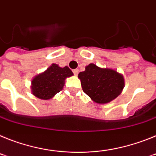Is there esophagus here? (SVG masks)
Masks as SVG:
<instances>
[{"mask_svg":"<svg viewBox=\"0 0 156 156\" xmlns=\"http://www.w3.org/2000/svg\"><path fill=\"white\" fill-rule=\"evenodd\" d=\"M73 73H74V75L77 76L78 75V73H79V70H78V69H76L73 70Z\"/></svg>","mask_w":156,"mask_h":156,"instance_id":"obj_1","label":"esophagus"}]
</instances>
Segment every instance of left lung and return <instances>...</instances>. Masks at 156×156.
<instances>
[{
  "mask_svg": "<svg viewBox=\"0 0 156 156\" xmlns=\"http://www.w3.org/2000/svg\"><path fill=\"white\" fill-rule=\"evenodd\" d=\"M78 77L83 92L98 104L110 102L120 94L124 87L121 74L113 69L99 68L93 63L86 66Z\"/></svg>",
  "mask_w": 156,
  "mask_h": 156,
  "instance_id": "8db88e82",
  "label": "left lung"
}]
</instances>
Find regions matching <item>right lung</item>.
<instances>
[{
	"mask_svg": "<svg viewBox=\"0 0 156 156\" xmlns=\"http://www.w3.org/2000/svg\"><path fill=\"white\" fill-rule=\"evenodd\" d=\"M73 75L68 66L59 67L52 64L43 73L35 76L32 80V92L38 98L48 100L62 90L66 77Z\"/></svg>",
	"mask_w": 156,
	"mask_h": 156,
	"instance_id": "1",
	"label": "right lung"
}]
</instances>
